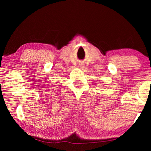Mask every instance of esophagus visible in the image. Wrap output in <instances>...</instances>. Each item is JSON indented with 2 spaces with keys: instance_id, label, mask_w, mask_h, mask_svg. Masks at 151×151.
<instances>
[{
  "instance_id": "esophagus-1",
  "label": "esophagus",
  "mask_w": 151,
  "mask_h": 151,
  "mask_svg": "<svg viewBox=\"0 0 151 151\" xmlns=\"http://www.w3.org/2000/svg\"><path fill=\"white\" fill-rule=\"evenodd\" d=\"M84 66V64L81 63V64H80V65H79V67H80V68H83Z\"/></svg>"
}]
</instances>
